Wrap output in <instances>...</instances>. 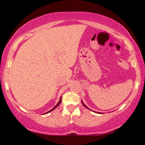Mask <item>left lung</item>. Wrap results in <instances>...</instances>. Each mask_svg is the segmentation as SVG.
<instances>
[{
	"label": "left lung",
	"mask_w": 145,
	"mask_h": 145,
	"mask_svg": "<svg viewBox=\"0 0 145 145\" xmlns=\"http://www.w3.org/2000/svg\"><path fill=\"white\" fill-rule=\"evenodd\" d=\"M82 104H83V105H84V106L85 107V108H88V109H89V108H88V107H87V106H86V105H85V104H84V103H83V102H82ZM89 110H90V109H89ZM96 113H98V114H102V113H100V112H96Z\"/></svg>",
	"instance_id": "left-lung-1"
}]
</instances>
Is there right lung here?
I'll return each mask as SVG.
<instances>
[{"mask_svg": "<svg viewBox=\"0 0 145 145\" xmlns=\"http://www.w3.org/2000/svg\"><path fill=\"white\" fill-rule=\"evenodd\" d=\"M61 98H62V97H61V98H60V99H59V102H58V103H57V105H56V106H55V107H54V108H52V109H51V110H49V112H46V113H45V114H48V113H49V112H52V111H53V110H54L55 108H57V107H58V106H59V104H61Z\"/></svg>", "mask_w": 145, "mask_h": 145, "instance_id": "1", "label": "right lung"}]
</instances>
